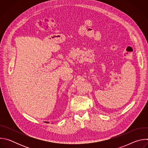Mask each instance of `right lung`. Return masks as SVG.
Masks as SVG:
<instances>
[{"mask_svg": "<svg viewBox=\"0 0 148 148\" xmlns=\"http://www.w3.org/2000/svg\"><path fill=\"white\" fill-rule=\"evenodd\" d=\"M47 122V123H49V122Z\"/></svg>", "mask_w": 148, "mask_h": 148, "instance_id": "add662e5", "label": "right lung"}]
</instances>
